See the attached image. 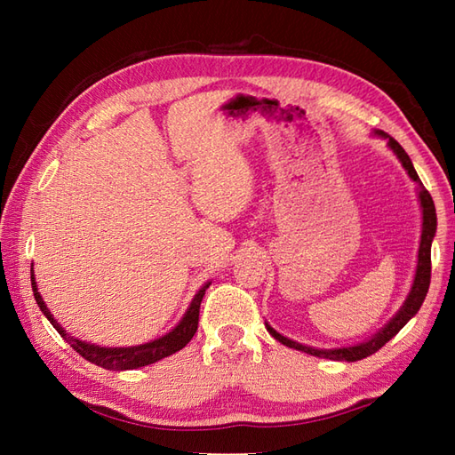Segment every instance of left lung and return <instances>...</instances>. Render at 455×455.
<instances>
[{
  "instance_id": "obj_1",
  "label": "left lung",
  "mask_w": 455,
  "mask_h": 455,
  "mask_svg": "<svg viewBox=\"0 0 455 455\" xmlns=\"http://www.w3.org/2000/svg\"><path fill=\"white\" fill-rule=\"evenodd\" d=\"M373 137L387 139V147L393 150L395 156L399 158L401 166L407 170L409 178L414 183H417L419 203H420V211H422V233H420V244H419L417 272H414L411 291H409L407 299H404V303L399 307V311L393 315V318H391L387 324H383L379 331H377L371 338H367V340H363L360 344L342 346V347H331V350H326V347H313V346L295 342V340H291V338L279 334L272 324L266 323L267 332L272 334L277 342H282L287 347H293V350L305 352L308 355L326 357V360H336V362H357V360H363V357L375 354L381 346L387 344L391 338L397 334L401 328L411 321L414 315L419 313V308L424 303V297H427V293H428V287H430V248H432V240H434V235H436V225H438L436 207H434V201L430 197V193L424 189L422 181L419 178V173H417V170H414L412 162L409 158V154L403 150L401 144L395 140V139H391L389 134L383 132V131H373Z\"/></svg>"
}]
</instances>
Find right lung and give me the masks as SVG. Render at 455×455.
Wrapping results in <instances>:
<instances>
[{
    "label": "right lung",
    "instance_id": "1",
    "mask_svg": "<svg viewBox=\"0 0 455 455\" xmlns=\"http://www.w3.org/2000/svg\"><path fill=\"white\" fill-rule=\"evenodd\" d=\"M31 285H33L36 305L41 307L43 315L48 318V321H51V324L56 328L58 334H60L64 340L74 347L76 352H78L82 357H85L88 362L100 365V367H105V370L124 371V370H137V367L150 365L154 362L162 360V357H168L172 354H176L191 340L193 334L197 332L199 307H201V301H203V295H205L211 282L203 285L199 291L196 293V297L191 299L186 315L181 316V321L176 326H173L170 332H166L160 338H154V340H150V342L137 344V346H124V347H108V346L92 344V342L80 340V338L70 336L64 331L62 324H58L54 315L48 311L44 299L41 297V293H38L33 267H31Z\"/></svg>",
    "mask_w": 455,
    "mask_h": 455
}]
</instances>
